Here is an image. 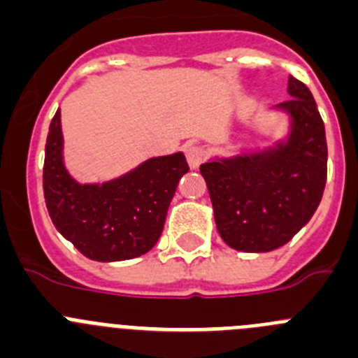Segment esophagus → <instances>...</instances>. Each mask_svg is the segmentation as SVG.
Masks as SVG:
<instances>
[{
  "label": "esophagus",
  "instance_id": "1",
  "mask_svg": "<svg viewBox=\"0 0 358 358\" xmlns=\"http://www.w3.org/2000/svg\"><path fill=\"white\" fill-rule=\"evenodd\" d=\"M185 155H187V162L192 169L199 167V164L205 160V150L201 146H189L185 150Z\"/></svg>",
  "mask_w": 358,
  "mask_h": 358
}]
</instances>
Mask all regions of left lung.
I'll return each instance as SVG.
<instances>
[{
  "mask_svg": "<svg viewBox=\"0 0 358 358\" xmlns=\"http://www.w3.org/2000/svg\"><path fill=\"white\" fill-rule=\"evenodd\" d=\"M289 134L273 146L199 166L219 235L237 251L283 246L310 221L327 183V135L308 87L289 76Z\"/></svg>",
  "mask_w": 358,
  "mask_h": 358,
  "instance_id": "left-lung-1",
  "label": "left lung"
}]
</instances>
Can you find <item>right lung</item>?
Instances as JSON below:
<instances>
[{
    "mask_svg": "<svg viewBox=\"0 0 358 358\" xmlns=\"http://www.w3.org/2000/svg\"><path fill=\"white\" fill-rule=\"evenodd\" d=\"M189 171L182 151L153 157L103 183L76 182L64 164L60 108L51 119L44 159V198L55 228L98 262L141 257L155 246L180 178Z\"/></svg>",
    "mask_w": 358,
    "mask_h": 358,
    "instance_id": "obj_1",
    "label": "right lung"
}]
</instances>
